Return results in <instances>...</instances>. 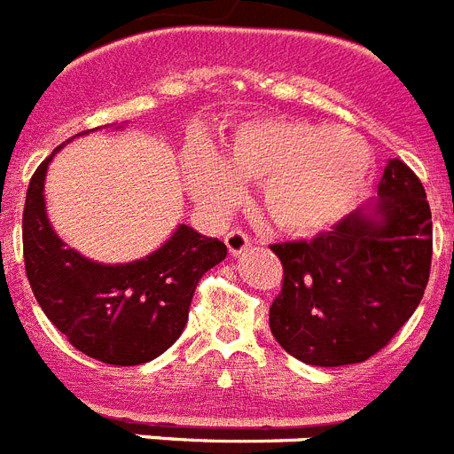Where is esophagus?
<instances>
[{
    "label": "esophagus",
    "instance_id": "1",
    "mask_svg": "<svg viewBox=\"0 0 454 454\" xmlns=\"http://www.w3.org/2000/svg\"><path fill=\"white\" fill-rule=\"evenodd\" d=\"M226 247L228 251H231V256H239L242 251L251 247V238L245 233V231L235 228V231H231V233L226 235Z\"/></svg>",
    "mask_w": 454,
    "mask_h": 454
}]
</instances>
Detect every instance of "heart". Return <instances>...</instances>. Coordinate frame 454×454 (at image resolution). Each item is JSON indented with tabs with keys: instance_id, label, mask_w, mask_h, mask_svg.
I'll list each match as a JSON object with an SVG mask.
<instances>
[{
	"instance_id": "b5f03b06",
	"label": "heart",
	"mask_w": 454,
	"mask_h": 454,
	"mask_svg": "<svg viewBox=\"0 0 454 454\" xmlns=\"http://www.w3.org/2000/svg\"><path fill=\"white\" fill-rule=\"evenodd\" d=\"M372 150L360 133L302 120L258 117L239 124L223 159L193 150L184 180L212 207L242 198V182H256L261 207L274 226L293 235L321 233L337 223L363 193Z\"/></svg>"
}]
</instances>
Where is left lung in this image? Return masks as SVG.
<instances>
[{
	"instance_id": "obj_1",
	"label": "left lung",
	"mask_w": 454,
	"mask_h": 454,
	"mask_svg": "<svg viewBox=\"0 0 454 454\" xmlns=\"http://www.w3.org/2000/svg\"><path fill=\"white\" fill-rule=\"evenodd\" d=\"M284 268L270 330L316 367L376 356L420 304L432 268V209L418 175L386 166L379 198L314 239L270 245Z\"/></svg>"
}]
</instances>
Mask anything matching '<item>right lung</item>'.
Here are the masks:
<instances>
[{
  "label": "right lung",
  "mask_w": 454,
  "mask_h": 454,
  "mask_svg": "<svg viewBox=\"0 0 454 454\" xmlns=\"http://www.w3.org/2000/svg\"><path fill=\"white\" fill-rule=\"evenodd\" d=\"M52 154L32 175L22 212L34 298L80 353L115 367L150 363L182 334L198 281L226 258V245L182 223L161 249L140 261H87L57 238L45 216L43 180Z\"/></svg>",
  "instance_id": "obj_1"
}]
</instances>
